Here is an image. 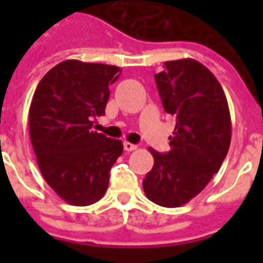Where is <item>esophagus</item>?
<instances>
[{"label":"esophagus","mask_w":263,"mask_h":263,"mask_svg":"<svg viewBox=\"0 0 263 263\" xmlns=\"http://www.w3.org/2000/svg\"><path fill=\"white\" fill-rule=\"evenodd\" d=\"M136 148H138L136 144H132L129 143V142H124V150H127V152H134Z\"/></svg>","instance_id":"34e87169"}]
</instances>
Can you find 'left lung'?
Returning a JSON list of instances; mask_svg holds the SVG:
<instances>
[{"instance_id":"left-lung-1","label":"left lung","mask_w":263,"mask_h":263,"mask_svg":"<svg viewBox=\"0 0 263 263\" xmlns=\"http://www.w3.org/2000/svg\"><path fill=\"white\" fill-rule=\"evenodd\" d=\"M165 111L176 117L168 153L150 148L154 166L144 194L164 208L196 196L218 172L231 144V115L224 90L208 68L192 59L166 61L154 76Z\"/></svg>"}]
</instances>
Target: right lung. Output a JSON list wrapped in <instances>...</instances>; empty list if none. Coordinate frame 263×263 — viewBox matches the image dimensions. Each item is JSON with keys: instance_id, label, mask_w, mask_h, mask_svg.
<instances>
[{"instance_id": "add662e5", "label": "right lung", "mask_w": 263, "mask_h": 263, "mask_svg": "<svg viewBox=\"0 0 263 263\" xmlns=\"http://www.w3.org/2000/svg\"><path fill=\"white\" fill-rule=\"evenodd\" d=\"M120 73L115 65L67 60L43 76L32 97L30 136L39 171L73 206L105 195L111 166L123 154L121 140L91 131Z\"/></svg>"}]
</instances>
